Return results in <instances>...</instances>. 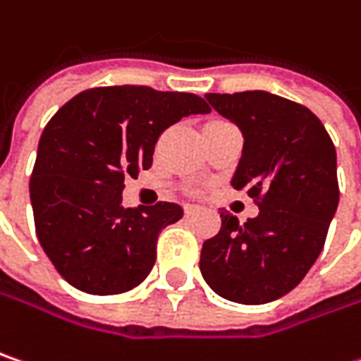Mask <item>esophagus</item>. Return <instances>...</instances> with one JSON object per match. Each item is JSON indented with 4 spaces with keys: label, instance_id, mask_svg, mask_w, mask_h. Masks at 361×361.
Here are the masks:
<instances>
[{
    "label": "esophagus",
    "instance_id": "34e87169",
    "mask_svg": "<svg viewBox=\"0 0 361 361\" xmlns=\"http://www.w3.org/2000/svg\"><path fill=\"white\" fill-rule=\"evenodd\" d=\"M198 210H200V206H196V204H188V206H185V214H188V216L196 214Z\"/></svg>",
    "mask_w": 361,
    "mask_h": 361
}]
</instances>
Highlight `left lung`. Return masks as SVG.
Instances as JSON below:
<instances>
[{"instance_id": "obj_1", "label": "left lung", "mask_w": 361, "mask_h": 361, "mask_svg": "<svg viewBox=\"0 0 361 361\" xmlns=\"http://www.w3.org/2000/svg\"><path fill=\"white\" fill-rule=\"evenodd\" d=\"M204 97L243 135L231 185L259 198V214L239 224L221 212L219 235L202 245V278L231 302L265 305L298 286L323 251L339 204L335 147L323 122L286 97Z\"/></svg>"}]
</instances>
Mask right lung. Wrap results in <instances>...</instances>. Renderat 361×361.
<instances>
[{
  "mask_svg": "<svg viewBox=\"0 0 361 361\" xmlns=\"http://www.w3.org/2000/svg\"><path fill=\"white\" fill-rule=\"evenodd\" d=\"M202 97L114 85L81 92L44 126L30 178L36 235L56 271L87 294L138 286L155 265L161 228L178 223L176 202L124 208V178L149 169L159 135Z\"/></svg>",
  "mask_w": 361,
  "mask_h": 361,
  "instance_id": "1",
  "label": "right lung"
}]
</instances>
